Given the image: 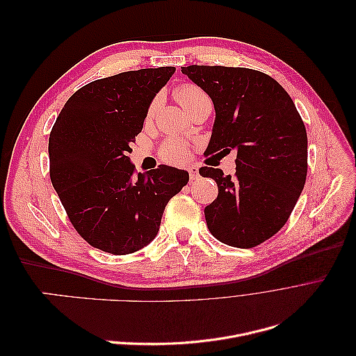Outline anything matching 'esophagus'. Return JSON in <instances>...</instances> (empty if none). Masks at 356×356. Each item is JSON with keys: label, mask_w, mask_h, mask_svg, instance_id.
<instances>
[{"label": "esophagus", "mask_w": 356, "mask_h": 356, "mask_svg": "<svg viewBox=\"0 0 356 356\" xmlns=\"http://www.w3.org/2000/svg\"><path fill=\"white\" fill-rule=\"evenodd\" d=\"M188 175H190V181H195L199 178V169L196 166L188 168Z\"/></svg>", "instance_id": "obj_1"}]
</instances>
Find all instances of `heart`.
<instances>
[{"label":"heart","mask_w":356,"mask_h":356,"mask_svg":"<svg viewBox=\"0 0 356 356\" xmlns=\"http://www.w3.org/2000/svg\"><path fill=\"white\" fill-rule=\"evenodd\" d=\"M175 98L182 108L188 113L195 108L199 102H202L203 99H208V96L200 88H197V86L186 83V84H181L177 89ZM159 104H160V98H154L153 102L149 104L148 113H147L148 118H152L154 115ZM187 157H188V148L184 143L181 141H169L163 145V148H161V159L165 161H169V163H182V161L187 160Z\"/></svg>","instance_id":"obj_1"}]
</instances>
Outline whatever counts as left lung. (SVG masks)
Returning a JSON list of instances; mask_svg holds the SVG:
<instances>
[{"label": "left lung", "instance_id": "left-lung-1", "mask_svg": "<svg viewBox=\"0 0 356 356\" xmlns=\"http://www.w3.org/2000/svg\"><path fill=\"white\" fill-rule=\"evenodd\" d=\"M181 71L213 102L207 153L236 152L234 177L221 169H199L218 186L217 199L204 208L208 229L225 245L254 248L284 227L303 191L305 123L286 90L264 72L208 65Z\"/></svg>", "mask_w": 356, "mask_h": 356}]
</instances>
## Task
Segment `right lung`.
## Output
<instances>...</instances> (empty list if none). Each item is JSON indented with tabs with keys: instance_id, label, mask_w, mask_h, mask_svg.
Segmentation results:
<instances>
[{
	"instance_id": "obj_1",
	"label": "right lung",
	"mask_w": 356,
	"mask_h": 356,
	"mask_svg": "<svg viewBox=\"0 0 356 356\" xmlns=\"http://www.w3.org/2000/svg\"><path fill=\"white\" fill-rule=\"evenodd\" d=\"M174 67L120 72L83 86L49 138L50 179L74 229L93 248L132 254L152 242L188 172L166 165L135 175V136Z\"/></svg>"
}]
</instances>
